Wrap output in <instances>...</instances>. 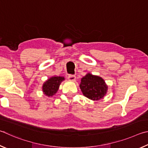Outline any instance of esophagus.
<instances>
[{"instance_id": "34e87169", "label": "esophagus", "mask_w": 148, "mask_h": 148, "mask_svg": "<svg viewBox=\"0 0 148 148\" xmlns=\"http://www.w3.org/2000/svg\"><path fill=\"white\" fill-rule=\"evenodd\" d=\"M67 79L70 81H75L76 79V77L75 75H69L68 77H67Z\"/></svg>"}]
</instances>
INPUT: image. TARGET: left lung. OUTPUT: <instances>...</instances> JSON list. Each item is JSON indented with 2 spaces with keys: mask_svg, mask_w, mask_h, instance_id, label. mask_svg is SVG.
Here are the masks:
<instances>
[{
  "mask_svg": "<svg viewBox=\"0 0 148 148\" xmlns=\"http://www.w3.org/2000/svg\"><path fill=\"white\" fill-rule=\"evenodd\" d=\"M80 88L82 94L92 100H99L103 98L107 92L108 86L100 77L87 74L81 79Z\"/></svg>",
  "mask_w": 148,
  "mask_h": 148,
  "instance_id": "1",
  "label": "left lung"
}]
</instances>
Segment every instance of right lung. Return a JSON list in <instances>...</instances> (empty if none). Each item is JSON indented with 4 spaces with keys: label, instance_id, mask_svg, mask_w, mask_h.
I'll return each mask as SVG.
<instances>
[{
    "label": "right lung",
    "instance_id": "obj_1",
    "mask_svg": "<svg viewBox=\"0 0 148 148\" xmlns=\"http://www.w3.org/2000/svg\"><path fill=\"white\" fill-rule=\"evenodd\" d=\"M64 80L62 77H53L48 79L43 85V92L47 96H53L58 91L61 82Z\"/></svg>",
    "mask_w": 148,
    "mask_h": 148
}]
</instances>
